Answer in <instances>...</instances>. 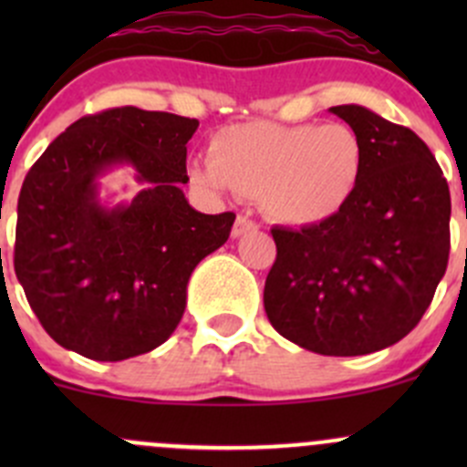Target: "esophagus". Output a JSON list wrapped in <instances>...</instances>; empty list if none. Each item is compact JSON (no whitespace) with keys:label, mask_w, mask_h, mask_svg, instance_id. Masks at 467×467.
Returning a JSON list of instances; mask_svg holds the SVG:
<instances>
[{"label":"esophagus","mask_w":467,"mask_h":467,"mask_svg":"<svg viewBox=\"0 0 467 467\" xmlns=\"http://www.w3.org/2000/svg\"><path fill=\"white\" fill-rule=\"evenodd\" d=\"M255 230H257L255 221L246 219V216H237V221H234V225H233V239L244 237V234H248V233H255Z\"/></svg>","instance_id":"1"}]
</instances>
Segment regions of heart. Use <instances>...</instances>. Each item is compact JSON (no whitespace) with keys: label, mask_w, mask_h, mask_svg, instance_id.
I'll list each match as a JSON object with an SVG mask.
<instances>
[{"label":"heart","mask_w":467,"mask_h":467,"mask_svg":"<svg viewBox=\"0 0 467 467\" xmlns=\"http://www.w3.org/2000/svg\"><path fill=\"white\" fill-rule=\"evenodd\" d=\"M366 171V144L348 124L248 121L221 129L210 160L192 164V181L210 194L228 190L260 199L286 228H317L355 199Z\"/></svg>","instance_id":"obj_1"}]
</instances>
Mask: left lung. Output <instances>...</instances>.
<instances>
[{
  "instance_id": "1",
  "label": "left lung",
  "mask_w": 467,
  "mask_h": 467,
  "mask_svg": "<svg viewBox=\"0 0 467 467\" xmlns=\"http://www.w3.org/2000/svg\"><path fill=\"white\" fill-rule=\"evenodd\" d=\"M329 112L364 140V181L327 223L271 230L277 257L264 309L273 327L305 350L370 355L416 327L445 275L450 187L413 130L357 103Z\"/></svg>"
}]
</instances>
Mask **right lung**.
Wrapping results in <instances>:
<instances>
[{"label": "right lung", "mask_w": 467, "mask_h": 467, "mask_svg": "<svg viewBox=\"0 0 467 467\" xmlns=\"http://www.w3.org/2000/svg\"><path fill=\"white\" fill-rule=\"evenodd\" d=\"M199 121L112 108L74 121L26 173L17 199L16 275L37 321L65 350L121 361L162 346L187 285L223 246L233 212L203 214L182 194ZM129 166L143 190L100 199V178Z\"/></svg>", "instance_id": "right-lung-1"}]
</instances>
